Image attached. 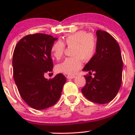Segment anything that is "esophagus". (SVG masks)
<instances>
[{"mask_svg":"<svg viewBox=\"0 0 135 135\" xmlns=\"http://www.w3.org/2000/svg\"><path fill=\"white\" fill-rule=\"evenodd\" d=\"M66 78H68V79H73V78H74V77H75V76H74V75H67L66 76Z\"/></svg>","mask_w":135,"mask_h":135,"instance_id":"obj_1","label":"esophagus"}]
</instances>
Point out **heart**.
Wrapping results in <instances>:
<instances>
[{
	"label": "heart",
	"mask_w": 135,
	"mask_h": 135,
	"mask_svg": "<svg viewBox=\"0 0 135 135\" xmlns=\"http://www.w3.org/2000/svg\"><path fill=\"white\" fill-rule=\"evenodd\" d=\"M65 46L71 47L73 57L66 58L56 66L57 72L71 75L82 66V59L88 62L94 57L97 51V40L91 33L79 31L65 36L63 40H57L52 44L51 51L54 57L59 59L62 56Z\"/></svg>",
	"instance_id": "heart-1"
}]
</instances>
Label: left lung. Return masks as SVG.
I'll list each match as a JSON object with an SVG mask.
<instances>
[{
	"label": "left lung",
	"mask_w": 135,
	"mask_h": 135,
	"mask_svg": "<svg viewBox=\"0 0 135 135\" xmlns=\"http://www.w3.org/2000/svg\"><path fill=\"white\" fill-rule=\"evenodd\" d=\"M97 51L94 57L85 65L84 71L86 83L81 89L85 97L98 104H106L115 98L120 89L123 61L120 47L108 32L98 30ZM91 71L95 73L92 78Z\"/></svg>",
	"instance_id": "left-lung-1"
}]
</instances>
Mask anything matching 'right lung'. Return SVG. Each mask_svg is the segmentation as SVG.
<instances>
[{
    "label": "right lung",
    "mask_w": 135,
    "mask_h": 135,
    "mask_svg": "<svg viewBox=\"0 0 135 135\" xmlns=\"http://www.w3.org/2000/svg\"><path fill=\"white\" fill-rule=\"evenodd\" d=\"M57 39L43 33L28 35L17 42L13 51V79L21 98L34 109L54 105L66 82L62 74L49 80L44 78L45 73L53 70L51 47Z\"/></svg>",
    "instance_id": "1"
}]
</instances>
